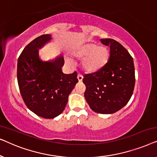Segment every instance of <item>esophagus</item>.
<instances>
[{
  "mask_svg": "<svg viewBox=\"0 0 157 157\" xmlns=\"http://www.w3.org/2000/svg\"><path fill=\"white\" fill-rule=\"evenodd\" d=\"M77 78H78V82H79V83H81V81H83V77L82 75L78 74V76H77Z\"/></svg>",
  "mask_w": 157,
  "mask_h": 157,
  "instance_id": "esophagus-1",
  "label": "esophagus"
}]
</instances>
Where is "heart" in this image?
<instances>
[{
  "label": "heart",
  "instance_id": "heart-1",
  "mask_svg": "<svg viewBox=\"0 0 157 157\" xmlns=\"http://www.w3.org/2000/svg\"><path fill=\"white\" fill-rule=\"evenodd\" d=\"M74 55L83 60L82 66L88 73L99 71L108 62L109 53L105 47H98L95 44L85 45L75 51Z\"/></svg>",
  "mask_w": 157,
  "mask_h": 157
}]
</instances>
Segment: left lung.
<instances>
[{"instance_id": "obj_1", "label": "left lung", "mask_w": 157, "mask_h": 157, "mask_svg": "<svg viewBox=\"0 0 157 157\" xmlns=\"http://www.w3.org/2000/svg\"><path fill=\"white\" fill-rule=\"evenodd\" d=\"M100 40L110 46V57L99 71L83 76L84 97L94 112L111 114L123 108L132 97L135 84L134 61L117 40Z\"/></svg>"}]
</instances>
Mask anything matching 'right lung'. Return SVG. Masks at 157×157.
I'll return each mask as SVG.
<instances>
[{
	"mask_svg": "<svg viewBox=\"0 0 157 157\" xmlns=\"http://www.w3.org/2000/svg\"><path fill=\"white\" fill-rule=\"evenodd\" d=\"M51 35L36 38L23 49L18 60L17 79L25 105L36 115L53 119L63 112L68 96L78 82L77 73L65 74L62 55L43 61L38 49L50 42Z\"/></svg>",
	"mask_w": 157,
	"mask_h": 157,
	"instance_id": "add662e5",
	"label": "right lung"
}]
</instances>
